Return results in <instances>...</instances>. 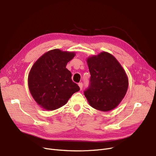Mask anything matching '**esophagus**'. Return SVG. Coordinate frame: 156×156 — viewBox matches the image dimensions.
Masks as SVG:
<instances>
[{"label": "esophagus", "instance_id": "34e87169", "mask_svg": "<svg viewBox=\"0 0 156 156\" xmlns=\"http://www.w3.org/2000/svg\"><path fill=\"white\" fill-rule=\"evenodd\" d=\"M78 86H79V87H80V90H82V88H83V83H78Z\"/></svg>", "mask_w": 156, "mask_h": 156}]
</instances>
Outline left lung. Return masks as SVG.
<instances>
[{
	"mask_svg": "<svg viewBox=\"0 0 156 156\" xmlns=\"http://www.w3.org/2000/svg\"><path fill=\"white\" fill-rule=\"evenodd\" d=\"M87 63L91 75L89 88L84 92L88 103L101 112L113 110L128 89L125 70L117 58L106 51L87 57Z\"/></svg>",
	"mask_w": 156,
	"mask_h": 156,
	"instance_id": "1",
	"label": "left lung"
}]
</instances>
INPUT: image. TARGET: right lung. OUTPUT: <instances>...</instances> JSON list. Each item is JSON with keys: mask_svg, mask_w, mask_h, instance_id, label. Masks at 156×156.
Returning a JSON list of instances; mask_svg holds the SVG:
<instances>
[{"mask_svg": "<svg viewBox=\"0 0 156 156\" xmlns=\"http://www.w3.org/2000/svg\"><path fill=\"white\" fill-rule=\"evenodd\" d=\"M75 55L74 51L53 49L44 53L32 66L28 76L29 89L43 109H58L80 90L71 80V73L66 67Z\"/></svg>", "mask_w": 156, "mask_h": 156, "instance_id": "right-lung-1", "label": "right lung"}]
</instances>
